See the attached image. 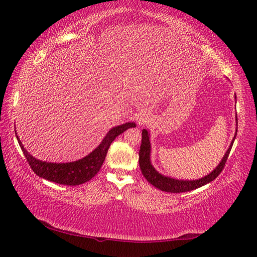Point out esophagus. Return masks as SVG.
I'll return each instance as SVG.
<instances>
[{
	"label": "esophagus",
	"mask_w": 257,
	"mask_h": 257,
	"mask_svg": "<svg viewBox=\"0 0 257 257\" xmlns=\"http://www.w3.org/2000/svg\"><path fill=\"white\" fill-rule=\"evenodd\" d=\"M137 121H138L139 123H143V122H145V117H143V116H138V118H137Z\"/></svg>",
	"instance_id": "esophagus-1"
}]
</instances>
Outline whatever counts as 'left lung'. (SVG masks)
Listing matches in <instances>:
<instances>
[{
	"label": "left lung",
	"instance_id": "left-lung-1",
	"mask_svg": "<svg viewBox=\"0 0 257 257\" xmlns=\"http://www.w3.org/2000/svg\"><path fill=\"white\" fill-rule=\"evenodd\" d=\"M236 100V96H235ZM235 121L237 125V116H235ZM237 133V128L235 130V135L232 139L230 146L226 150V152L223 156L222 160L220 161L219 165L215 167V169L206 174V176L202 177L200 179L195 180H183V179H177L165 176V174L160 173L159 171L156 170V168L152 166L151 163V143H150V133L147 129L143 130V140H141V146L139 150V166L143 172L144 177L147 179L150 184L154 185L157 189L165 192H171V193H180V192H187V191H191L194 189H198L203 187V185L207 184L209 182L213 181L219 174L221 173L223 167H224L225 162L227 160L228 154L232 149V146L234 140H235Z\"/></svg>",
	"mask_w": 257,
	"mask_h": 257
}]
</instances>
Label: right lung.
Returning a JSON list of instances; mask_svg holds the SVG:
<instances>
[{"label":"right lung","mask_w":257,"mask_h":257,"mask_svg":"<svg viewBox=\"0 0 257 257\" xmlns=\"http://www.w3.org/2000/svg\"><path fill=\"white\" fill-rule=\"evenodd\" d=\"M136 125L137 124L135 122H125L122 124L116 125V127L109 130L101 140L99 146L96 147L89 155L81 158L79 160L63 163L47 162L36 159L35 157H33L30 152L24 148V146L20 140L18 134H16V130L15 135L27 162L30 163L32 170L34 171L38 177L58 184L79 185L89 181V180L94 178L98 173V171L100 170L102 163L105 161L109 147H110L112 141L116 139L117 136L123 134L125 130L129 128H135Z\"/></svg>","instance_id":"1"}]
</instances>
